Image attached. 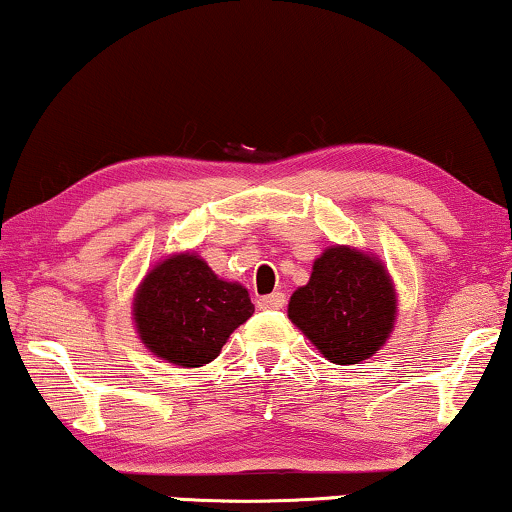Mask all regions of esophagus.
Wrapping results in <instances>:
<instances>
[{
  "label": "esophagus",
  "mask_w": 512,
  "mask_h": 512,
  "mask_svg": "<svg viewBox=\"0 0 512 512\" xmlns=\"http://www.w3.org/2000/svg\"><path fill=\"white\" fill-rule=\"evenodd\" d=\"M283 304H286V295L283 293H271L257 300V307L260 309H283Z\"/></svg>",
  "instance_id": "esophagus-1"
}]
</instances>
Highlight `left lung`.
Segmentation results:
<instances>
[{"label":"left lung","mask_w":512,"mask_h":512,"mask_svg":"<svg viewBox=\"0 0 512 512\" xmlns=\"http://www.w3.org/2000/svg\"><path fill=\"white\" fill-rule=\"evenodd\" d=\"M394 290L383 264L352 248H328L297 288L288 316L328 361L359 364L385 345L394 326Z\"/></svg>","instance_id":"8db88e82"}]
</instances>
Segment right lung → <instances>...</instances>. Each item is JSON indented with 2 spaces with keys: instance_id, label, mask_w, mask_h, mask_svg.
<instances>
[{
  "instance_id": "right-lung-1",
  "label": "right lung",
  "mask_w": 512,
  "mask_h": 512,
  "mask_svg": "<svg viewBox=\"0 0 512 512\" xmlns=\"http://www.w3.org/2000/svg\"><path fill=\"white\" fill-rule=\"evenodd\" d=\"M252 312L248 290L217 278L196 255H174L158 264L134 300L144 345L170 364L186 368L215 359Z\"/></svg>"
}]
</instances>
